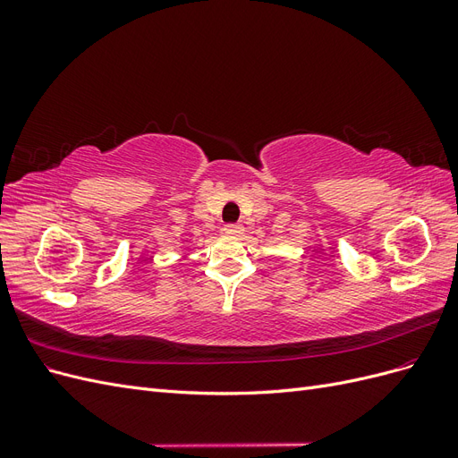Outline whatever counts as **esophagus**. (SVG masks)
I'll return each instance as SVG.
<instances>
[{"label": "esophagus", "mask_w": 458, "mask_h": 458, "mask_svg": "<svg viewBox=\"0 0 458 458\" xmlns=\"http://www.w3.org/2000/svg\"><path fill=\"white\" fill-rule=\"evenodd\" d=\"M224 231H225L227 234H241V233H242V225H241V224H227V225L224 227Z\"/></svg>", "instance_id": "esophagus-1"}]
</instances>
